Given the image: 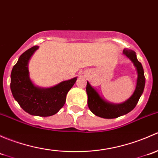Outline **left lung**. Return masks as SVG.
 <instances>
[{"mask_svg": "<svg viewBox=\"0 0 158 158\" xmlns=\"http://www.w3.org/2000/svg\"><path fill=\"white\" fill-rule=\"evenodd\" d=\"M123 53L134 63L138 73L137 85L133 95L122 104H111L103 99L95 89L87 82L86 92L88 95V106L93 114L104 118H115L119 116L128 114L138 104L140 97L144 92L145 77L142 65L138 60L135 51L125 49Z\"/></svg>", "mask_w": 158, "mask_h": 158, "instance_id": "1", "label": "left lung"}]
</instances>
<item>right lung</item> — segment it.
I'll list each match as a JSON object with an SVG mask.
<instances>
[{"label":"right lung","instance_id":"right-lung-1","mask_svg":"<svg viewBox=\"0 0 158 158\" xmlns=\"http://www.w3.org/2000/svg\"><path fill=\"white\" fill-rule=\"evenodd\" d=\"M38 48V46H34L19 57L11 71L10 89L14 99L26 112L32 115L47 117L53 115L63 108L66 95L77 78L63 81L48 89L36 86L30 79L28 63Z\"/></svg>","mask_w":158,"mask_h":158}]
</instances>
